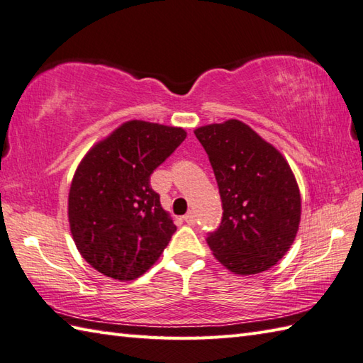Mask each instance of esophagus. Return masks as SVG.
<instances>
[{
  "label": "esophagus",
  "mask_w": 363,
  "mask_h": 363,
  "mask_svg": "<svg viewBox=\"0 0 363 363\" xmlns=\"http://www.w3.org/2000/svg\"><path fill=\"white\" fill-rule=\"evenodd\" d=\"M183 219H184V223H186L188 225H194V223H196V216H194V213H186L183 216Z\"/></svg>",
  "instance_id": "34e87169"
}]
</instances>
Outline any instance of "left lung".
<instances>
[{
  "label": "left lung",
  "mask_w": 363,
  "mask_h": 363,
  "mask_svg": "<svg viewBox=\"0 0 363 363\" xmlns=\"http://www.w3.org/2000/svg\"><path fill=\"white\" fill-rule=\"evenodd\" d=\"M194 135L208 155L224 210L206 236L214 257L235 274L269 269L299 227L301 194L290 166L240 121L206 125Z\"/></svg>",
  "instance_id": "8db88e82"
}]
</instances>
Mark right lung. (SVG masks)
I'll use <instances>...</instances> for the list:
<instances>
[{
	"label": "right lung",
	"instance_id": "right-lung-1",
	"mask_svg": "<svg viewBox=\"0 0 363 363\" xmlns=\"http://www.w3.org/2000/svg\"><path fill=\"white\" fill-rule=\"evenodd\" d=\"M186 133L131 121L91 149L69 194V220L79 254L117 280L143 276L158 260L177 227L161 208L150 175Z\"/></svg>",
	"mask_w": 363,
	"mask_h": 363
}]
</instances>
